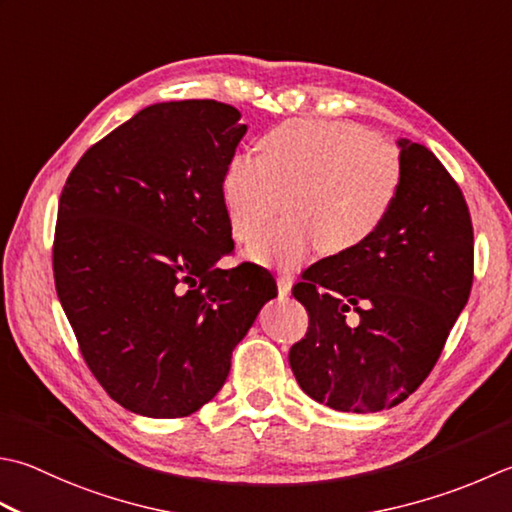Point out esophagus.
<instances>
[{
    "mask_svg": "<svg viewBox=\"0 0 512 512\" xmlns=\"http://www.w3.org/2000/svg\"><path fill=\"white\" fill-rule=\"evenodd\" d=\"M293 288V275L290 273H277V290L279 295H288Z\"/></svg>",
    "mask_w": 512,
    "mask_h": 512,
    "instance_id": "34e87169",
    "label": "esophagus"
}]
</instances>
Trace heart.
<instances>
[{"instance_id":"1","label":"heart","mask_w":512,"mask_h":512,"mask_svg":"<svg viewBox=\"0 0 512 512\" xmlns=\"http://www.w3.org/2000/svg\"><path fill=\"white\" fill-rule=\"evenodd\" d=\"M399 150L366 128L297 119L259 139V155H235L222 182L230 235L250 244L277 215L286 217L253 248L264 262L293 266L319 242L344 255L373 237L402 188Z\"/></svg>"}]
</instances>
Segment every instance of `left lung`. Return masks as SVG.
Instances as JSON below:
<instances>
[{
	"label": "left lung",
	"mask_w": 512,
	"mask_h": 512,
	"mask_svg": "<svg viewBox=\"0 0 512 512\" xmlns=\"http://www.w3.org/2000/svg\"><path fill=\"white\" fill-rule=\"evenodd\" d=\"M402 188L388 219L355 250L304 270L308 313L288 353L308 397L342 413L393 408L422 386L473 286V222L442 162L399 139Z\"/></svg>",
	"instance_id": "obj_1"
}]
</instances>
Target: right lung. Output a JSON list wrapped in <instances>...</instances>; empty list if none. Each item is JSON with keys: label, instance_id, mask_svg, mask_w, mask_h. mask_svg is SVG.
Here are the masks:
<instances>
[{"label": "right lung", "instance_id": "1", "mask_svg": "<svg viewBox=\"0 0 512 512\" xmlns=\"http://www.w3.org/2000/svg\"><path fill=\"white\" fill-rule=\"evenodd\" d=\"M215 99L139 110L70 170L53 244L55 288L90 373L130 413L175 419L210 402L277 295L233 253L222 182L246 135Z\"/></svg>", "mask_w": 512, "mask_h": 512}]
</instances>
